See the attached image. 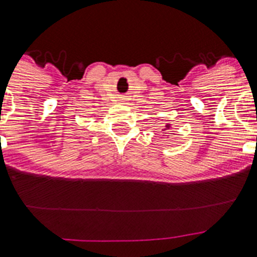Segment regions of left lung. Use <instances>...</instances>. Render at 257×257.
<instances>
[{
  "label": "left lung",
  "mask_w": 257,
  "mask_h": 257,
  "mask_svg": "<svg viewBox=\"0 0 257 257\" xmlns=\"http://www.w3.org/2000/svg\"><path fill=\"white\" fill-rule=\"evenodd\" d=\"M166 127H167V128H169V127H170V124H166Z\"/></svg>",
  "instance_id": "8db88e82"
}]
</instances>
